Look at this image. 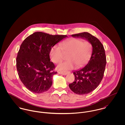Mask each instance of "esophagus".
<instances>
[{
    "label": "esophagus",
    "instance_id": "34e87169",
    "mask_svg": "<svg viewBox=\"0 0 125 125\" xmlns=\"http://www.w3.org/2000/svg\"><path fill=\"white\" fill-rule=\"evenodd\" d=\"M59 73L60 74H62V75H66L68 73V72L66 71H60L59 72Z\"/></svg>",
    "mask_w": 125,
    "mask_h": 125
}]
</instances>
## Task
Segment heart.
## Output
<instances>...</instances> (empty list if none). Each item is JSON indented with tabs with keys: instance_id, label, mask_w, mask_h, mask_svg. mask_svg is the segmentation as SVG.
<instances>
[{
	"instance_id": "b5f03b06",
	"label": "heart",
	"mask_w": 125,
	"mask_h": 125,
	"mask_svg": "<svg viewBox=\"0 0 125 125\" xmlns=\"http://www.w3.org/2000/svg\"><path fill=\"white\" fill-rule=\"evenodd\" d=\"M92 53V45L88 40L82 41L80 39L72 38L60 44L55 45L51 49L50 56L52 61L57 63L62 61L63 54H67V61L60 63L57 69L66 71L73 69L74 66L79 68L89 60Z\"/></svg>"
}]
</instances>
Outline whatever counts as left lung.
<instances>
[{
	"label": "left lung",
	"mask_w": 125,
	"mask_h": 125,
	"mask_svg": "<svg viewBox=\"0 0 125 125\" xmlns=\"http://www.w3.org/2000/svg\"><path fill=\"white\" fill-rule=\"evenodd\" d=\"M89 41L92 47V53L85 66L73 72L74 81L69 84L72 91L78 95L88 94L101 83L105 71L106 59L104 46L96 37L88 32L71 35Z\"/></svg>",
	"instance_id": "left-lung-1"
}]
</instances>
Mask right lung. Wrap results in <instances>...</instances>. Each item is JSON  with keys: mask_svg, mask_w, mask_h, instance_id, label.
<instances>
[{"mask_svg": "<svg viewBox=\"0 0 125 125\" xmlns=\"http://www.w3.org/2000/svg\"><path fill=\"white\" fill-rule=\"evenodd\" d=\"M68 36L51 35L37 32L26 37L21 43L16 58V67L20 79L25 87L35 93L50 89L55 65L50 61L52 47Z\"/></svg>", "mask_w": 125, "mask_h": 125, "instance_id": "right-lung-1", "label": "right lung"}]
</instances>
